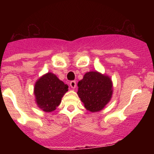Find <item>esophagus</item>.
<instances>
[{
	"instance_id": "esophagus-1",
	"label": "esophagus",
	"mask_w": 154,
	"mask_h": 154,
	"mask_svg": "<svg viewBox=\"0 0 154 154\" xmlns=\"http://www.w3.org/2000/svg\"><path fill=\"white\" fill-rule=\"evenodd\" d=\"M70 86L72 88H75L76 86H77V83H76L75 81H71V83H70Z\"/></svg>"
}]
</instances>
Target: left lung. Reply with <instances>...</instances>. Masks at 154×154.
<instances>
[{"label":"left lung","mask_w":154,"mask_h":154,"mask_svg":"<svg viewBox=\"0 0 154 154\" xmlns=\"http://www.w3.org/2000/svg\"><path fill=\"white\" fill-rule=\"evenodd\" d=\"M77 94L85 108L91 112L103 109L112 96L111 78L97 71H88L77 83Z\"/></svg>","instance_id":"1"}]
</instances>
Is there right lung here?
<instances>
[{"label": "right lung", "instance_id": "right-lung-1", "mask_svg": "<svg viewBox=\"0 0 154 154\" xmlns=\"http://www.w3.org/2000/svg\"><path fill=\"white\" fill-rule=\"evenodd\" d=\"M68 91L67 84L54 74L48 72L35 82L33 91L35 103L42 111L51 112L60 104L62 97Z\"/></svg>", "mask_w": 154, "mask_h": 154}]
</instances>
